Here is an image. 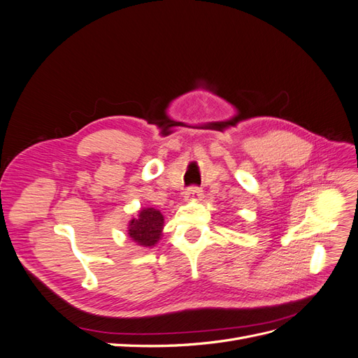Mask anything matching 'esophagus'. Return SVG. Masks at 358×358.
<instances>
[{
    "label": "esophagus",
    "mask_w": 358,
    "mask_h": 358,
    "mask_svg": "<svg viewBox=\"0 0 358 358\" xmlns=\"http://www.w3.org/2000/svg\"><path fill=\"white\" fill-rule=\"evenodd\" d=\"M203 199V191L197 187H191L185 192V200L187 201H199Z\"/></svg>",
    "instance_id": "esophagus-1"
}]
</instances>
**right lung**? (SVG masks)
<instances>
[{"label":"right lung","instance_id":"add662e5","mask_svg":"<svg viewBox=\"0 0 358 358\" xmlns=\"http://www.w3.org/2000/svg\"><path fill=\"white\" fill-rule=\"evenodd\" d=\"M164 230V216L154 208H142L128 222V236L138 246L152 248Z\"/></svg>","mask_w":358,"mask_h":358}]
</instances>
